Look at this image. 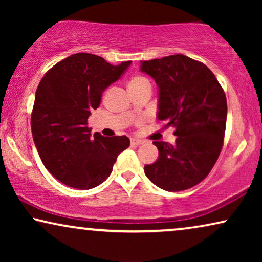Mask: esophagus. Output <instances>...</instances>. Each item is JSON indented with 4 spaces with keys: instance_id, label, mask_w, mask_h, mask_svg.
I'll use <instances>...</instances> for the list:
<instances>
[{
    "instance_id": "obj_1",
    "label": "esophagus",
    "mask_w": 262,
    "mask_h": 262,
    "mask_svg": "<svg viewBox=\"0 0 262 262\" xmlns=\"http://www.w3.org/2000/svg\"><path fill=\"white\" fill-rule=\"evenodd\" d=\"M130 141H131V145H141V144H143V143H144V141H142V139L134 138V137H132Z\"/></svg>"
}]
</instances>
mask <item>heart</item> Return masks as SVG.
Segmentation results:
<instances>
[{
  "instance_id": "b5f03b06",
  "label": "heart",
  "mask_w": 262,
  "mask_h": 262,
  "mask_svg": "<svg viewBox=\"0 0 262 262\" xmlns=\"http://www.w3.org/2000/svg\"><path fill=\"white\" fill-rule=\"evenodd\" d=\"M141 84H150L149 80L144 76H135L128 83V87H132V85H141Z\"/></svg>"
}]
</instances>
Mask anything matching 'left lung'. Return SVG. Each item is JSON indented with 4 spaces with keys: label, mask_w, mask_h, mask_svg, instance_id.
Instances as JSON below:
<instances>
[{
    "label": "left lung",
    "mask_w": 262,
    "mask_h": 262,
    "mask_svg": "<svg viewBox=\"0 0 262 262\" xmlns=\"http://www.w3.org/2000/svg\"><path fill=\"white\" fill-rule=\"evenodd\" d=\"M141 71L159 88L157 119L174 127L173 145L154 142L159 159L144 166L146 178L169 192L198 185L210 173L223 146L227 98L205 64L184 55L141 62Z\"/></svg>",
    "instance_id": "1"
}]
</instances>
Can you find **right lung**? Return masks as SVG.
I'll use <instances>...</instances> for the list:
<instances>
[{
  "label": "right lung",
  "instance_id": "right-lung-1",
  "mask_svg": "<svg viewBox=\"0 0 262 262\" xmlns=\"http://www.w3.org/2000/svg\"><path fill=\"white\" fill-rule=\"evenodd\" d=\"M131 60L112 66L102 57L76 53L60 60L41 78L31 117L35 148L46 169L62 184L91 189L112 173L126 136L91 134L88 118L107 87L119 80Z\"/></svg>",
  "mask_w": 262,
  "mask_h": 262
}]
</instances>
